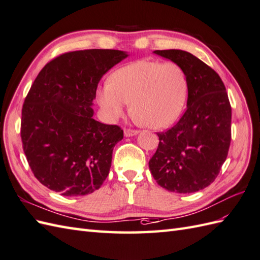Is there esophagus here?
I'll list each match as a JSON object with an SVG mask.
<instances>
[{
  "label": "esophagus",
  "mask_w": 260,
  "mask_h": 260,
  "mask_svg": "<svg viewBox=\"0 0 260 260\" xmlns=\"http://www.w3.org/2000/svg\"><path fill=\"white\" fill-rule=\"evenodd\" d=\"M137 131L136 129H131V128H125L124 129V135L126 137H131V136H134L137 134Z\"/></svg>",
  "instance_id": "esophagus-1"
}]
</instances>
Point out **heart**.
I'll return each instance as SVG.
<instances>
[{
    "label": "heart",
    "mask_w": 260,
    "mask_h": 260,
    "mask_svg": "<svg viewBox=\"0 0 260 260\" xmlns=\"http://www.w3.org/2000/svg\"><path fill=\"white\" fill-rule=\"evenodd\" d=\"M188 93L184 70L174 62L142 59L114 72L110 83L98 89V102L110 120L131 111L152 128H165L182 114Z\"/></svg>",
    "instance_id": "obj_1"
}]
</instances>
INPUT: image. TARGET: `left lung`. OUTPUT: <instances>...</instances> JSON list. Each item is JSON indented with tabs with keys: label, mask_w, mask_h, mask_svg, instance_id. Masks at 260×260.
Masks as SVG:
<instances>
[{
	"label": "left lung",
	"mask_w": 260,
	"mask_h": 260,
	"mask_svg": "<svg viewBox=\"0 0 260 260\" xmlns=\"http://www.w3.org/2000/svg\"><path fill=\"white\" fill-rule=\"evenodd\" d=\"M178 64L188 82L187 110L176 125L157 133L158 147L148 166L162 188L189 194L206 188L218 176L232 140V107L216 72L192 54L154 51Z\"/></svg>",
	"instance_id": "8db88e82"
}]
</instances>
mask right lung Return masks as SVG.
I'll list each match as a JSON object with an SVG mask.
<instances>
[{"instance_id":"1","label":"right lung","mask_w":260,"mask_h":260,"mask_svg":"<svg viewBox=\"0 0 260 260\" xmlns=\"http://www.w3.org/2000/svg\"><path fill=\"white\" fill-rule=\"evenodd\" d=\"M127 56L118 50L68 52L35 78L22 107L21 138L34 176L47 188L83 196L104 183L124 134L93 118V100L102 76Z\"/></svg>"}]
</instances>
